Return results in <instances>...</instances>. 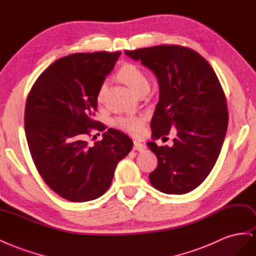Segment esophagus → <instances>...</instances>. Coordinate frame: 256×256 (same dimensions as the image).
<instances>
[{
    "mask_svg": "<svg viewBox=\"0 0 256 256\" xmlns=\"http://www.w3.org/2000/svg\"><path fill=\"white\" fill-rule=\"evenodd\" d=\"M144 149V144L139 142H134V150L135 151H142Z\"/></svg>",
    "mask_w": 256,
    "mask_h": 256,
    "instance_id": "esophagus-1",
    "label": "esophagus"
}]
</instances>
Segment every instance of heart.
Instances as JSON below:
<instances>
[{
  "mask_svg": "<svg viewBox=\"0 0 256 256\" xmlns=\"http://www.w3.org/2000/svg\"><path fill=\"white\" fill-rule=\"evenodd\" d=\"M117 78L122 82V83L128 85L137 96L148 92V90H149V80H148L144 71L135 64L126 62L124 64H122L117 72ZM105 92L106 84L104 83L98 90V102H101L103 100ZM114 126L121 128L122 130H124L126 133L134 136H137L142 133L144 128V120L139 117L133 116L117 117L114 119Z\"/></svg>",
  "mask_w": 256,
  "mask_h": 256,
  "instance_id": "heart-1",
  "label": "heart"
}]
</instances>
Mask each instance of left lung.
I'll use <instances>...</instances> for the list:
<instances>
[{
  "label": "left lung",
  "mask_w": 256,
  "mask_h": 256,
  "mask_svg": "<svg viewBox=\"0 0 256 256\" xmlns=\"http://www.w3.org/2000/svg\"><path fill=\"white\" fill-rule=\"evenodd\" d=\"M154 72L160 101L151 121L154 139L178 128L173 146L148 142L158 158L152 186L168 194L194 190L215 166L228 122L224 89L208 62L180 46H155L124 51Z\"/></svg>",
  "instance_id": "1"
}]
</instances>
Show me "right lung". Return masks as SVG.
Instances as JSON below:
<instances>
[{
  "label": "right lung",
  "instance_id": "obj_1",
  "mask_svg": "<svg viewBox=\"0 0 256 256\" xmlns=\"http://www.w3.org/2000/svg\"><path fill=\"white\" fill-rule=\"evenodd\" d=\"M121 52L76 53L57 60L40 74L28 96L24 128L32 162L46 184L64 199L86 202L110 188L117 164L133 148L122 132L108 128L89 146L96 94Z\"/></svg>",
  "mask_w": 256,
  "mask_h": 256
}]
</instances>
